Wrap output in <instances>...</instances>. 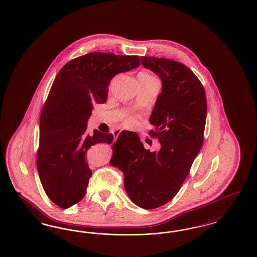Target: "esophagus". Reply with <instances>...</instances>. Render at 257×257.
<instances>
[{
	"mask_svg": "<svg viewBox=\"0 0 257 257\" xmlns=\"http://www.w3.org/2000/svg\"><path fill=\"white\" fill-rule=\"evenodd\" d=\"M122 131L121 130H119V129H116L115 131H113V137H114V140H116L117 138H118V136L120 135Z\"/></svg>",
	"mask_w": 257,
	"mask_h": 257,
	"instance_id": "1",
	"label": "esophagus"
}]
</instances>
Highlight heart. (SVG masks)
<instances>
[{
	"label": "heart",
	"mask_w": 257,
	"mask_h": 257,
	"mask_svg": "<svg viewBox=\"0 0 257 257\" xmlns=\"http://www.w3.org/2000/svg\"><path fill=\"white\" fill-rule=\"evenodd\" d=\"M126 123H127V124H133V123H134V119H133L132 117H128V118L126 119Z\"/></svg>",
	"instance_id": "1"
}]
</instances>
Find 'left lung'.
<instances>
[{
    "instance_id": "1",
    "label": "left lung",
    "mask_w": 257,
    "mask_h": 257,
    "mask_svg": "<svg viewBox=\"0 0 257 257\" xmlns=\"http://www.w3.org/2000/svg\"><path fill=\"white\" fill-rule=\"evenodd\" d=\"M142 64L162 81L149 121L161 149L150 152L140 137L122 131L112 146V162L124 174V188L136 205L160 207L180 190L202 143L207 100L200 81L186 65L165 58L142 57Z\"/></svg>"
}]
</instances>
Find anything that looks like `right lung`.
Returning a JSON list of instances; mask_svg holds the SVG:
<instances>
[{"label":"right lung","mask_w":257,"mask_h":257,"mask_svg":"<svg viewBox=\"0 0 257 257\" xmlns=\"http://www.w3.org/2000/svg\"><path fill=\"white\" fill-rule=\"evenodd\" d=\"M140 64L138 56L93 52L67 62L57 75L41 111L37 166L46 195L59 207H71L86 195L92 175L87 150L113 141L112 134L86 133L93 105L107 101L116 74ZM127 133L130 139L138 137Z\"/></svg>","instance_id":"1"}]
</instances>
